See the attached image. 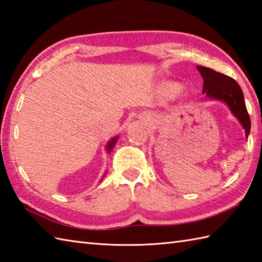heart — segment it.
Here are the masks:
<instances>
[{"mask_svg": "<svg viewBox=\"0 0 262 262\" xmlns=\"http://www.w3.org/2000/svg\"><path fill=\"white\" fill-rule=\"evenodd\" d=\"M166 91H168L169 93H176L178 91V88L174 86L173 84H169V85H166Z\"/></svg>", "mask_w": 262, "mask_h": 262, "instance_id": "b5f03b06", "label": "heart"}]
</instances>
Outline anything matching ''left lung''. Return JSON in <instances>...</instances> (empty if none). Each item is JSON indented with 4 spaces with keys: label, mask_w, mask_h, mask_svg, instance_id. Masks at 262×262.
Returning <instances> with one entry per match:
<instances>
[{
    "label": "left lung",
    "mask_w": 262,
    "mask_h": 262,
    "mask_svg": "<svg viewBox=\"0 0 262 262\" xmlns=\"http://www.w3.org/2000/svg\"><path fill=\"white\" fill-rule=\"evenodd\" d=\"M197 70L202 74L204 80L203 92L207 94L208 98L220 100L227 104L232 114L241 122L248 138L250 128H251V121H250V116L248 114L246 102H244L243 92L237 82L230 76L205 68V66H197Z\"/></svg>",
    "instance_id": "8db88e82"
}]
</instances>
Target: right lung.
Returning <instances> with one entry per match:
<instances>
[{
	"instance_id": "add662e5",
	"label": "right lung",
	"mask_w": 262,
	"mask_h": 262,
	"mask_svg": "<svg viewBox=\"0 0 262 262\" xmlns=\"http://www.w3.org/2000/svg\"><path fill=\"white\" fill-rule=\"evenodd\" d=\"M117 140H118V136L114 137L113 140L109 141V142L107 143V152H108V153H109L110 151H113V148H114V146H115V144H116Z\"/></svg>"
}]
</instances>
